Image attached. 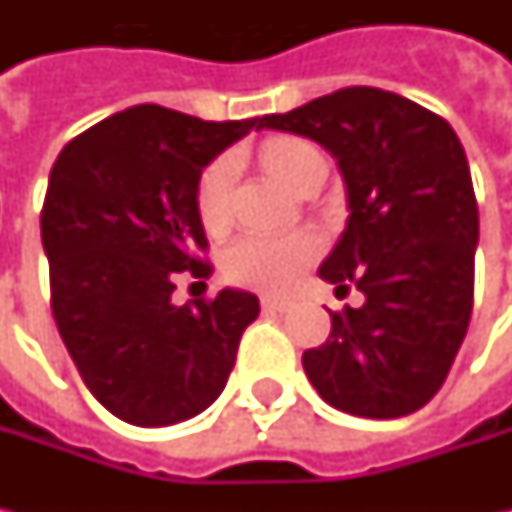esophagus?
<instances>
[{
  "mask_svg": "<svg viewBox=\"0 0 512 512\" xmlns=\"http://www.w3.org/2000/svg\"><path fill=\"white\" fill-rule=\"evenodd\" d=\"M262 307H265V310H270V313H285L287 302L285 299H273V296H265V299H262Z\"/></svg>",
  "mask_w": 512,
  "mask_h": 512,
  "instance_id": "obj_1",
  "label": "esophagus"
}]
</instances>
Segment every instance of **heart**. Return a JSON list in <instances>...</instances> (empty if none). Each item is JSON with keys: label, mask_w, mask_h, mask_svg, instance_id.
<instances>
[{"label": "heart", "mask_w": 512, "mask_h": 512, "mask_svg": "<svg viewBox=\"0 0 512 512\" xmlns=\"http://www.w3.org/2000/svg\"><path fill=\"white\" fill-rule=\"evenodd\" d=\"M262 162L267 173L290 187L293 193L302 187L313 168L325 165L322 153L305 139L282 136L262 148ZM236 182V159L219 156L199 179L196 205L207 230H222L230 222V193ZM319 236L296 230V233H247L227 247L225 273L230 282L253 287L262 293H285L302 270L319 256Z\"/></svg>", "instance_id": "heart-1"}]
</instances>
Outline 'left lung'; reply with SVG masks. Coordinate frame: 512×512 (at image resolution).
<instances>
[{
    "mask_svg": "<svg viewBox=\"0 0 512 512\" xmlns=\"http://www.w3.org/2000/svg\"><path fill=\"white\" fill-rule=\"evenodd\" d=\"M307 136L336 159L347 225L319 276L364 305L330 313V336L302 356L330 407L399 419L430 402L473 313L479 207L462 142L442 116L379 88H342L259 130Z\"/></svg>",
    "mask_w": 512,
    "mask_h": 512,
    "instance_id": "left-lung-1",
    "label": "left lung"
}]
</instances>
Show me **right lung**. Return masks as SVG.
<instances>
[{
	"label": "right lung",
	"mask_w": 512,
	"mask_h": 512,
	"mask_svg": "<svg viewBox=\"0 0 512 512\" xmlns=\"http://www.w3.org/2000/svg\"><path fill=\"white\" fill-rule=\"evenodd\" d=\"M259 119L205 122L162 105L113 113L62 148L42 207L50 307L82 382L136 427L219 399L259 299L225 287L173 305L176 276L207 279L202 170Z\"/></svg>",
	"instance_id": "obj_1"
}]
</instances>
